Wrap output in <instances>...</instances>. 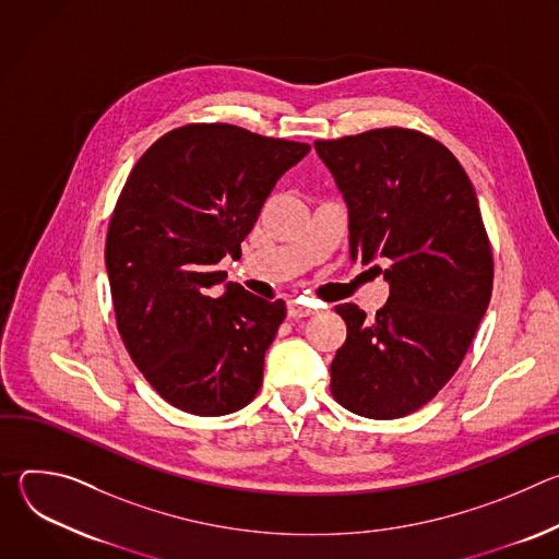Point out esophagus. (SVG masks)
Instances as JSON below:
<instances>
[{"instance_id": "1", "label": "esophagus", "mask_w": 559, "mask_h": 559, "mask_svg": "<svg viewBox=\"0 0 559 559\" xmlns=\"http://www.w3.org/2000/svg\"><path fill=\"white\" fill-rule=\"evenodd\" d=\"M313 309L307 307V305H300L298 300H289L287 302V316L289 318H305V316H311Z\"/></svg>"}]
</instances>
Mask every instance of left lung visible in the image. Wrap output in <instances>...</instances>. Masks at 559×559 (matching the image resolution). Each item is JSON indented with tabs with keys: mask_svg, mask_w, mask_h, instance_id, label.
Returning a JSON list of instances; mask_svg holds the SVG:
<instances>
[{
	"mask_svg": "<svg viewBox=\"0 0 559 559\" xmlns=\"http://www.w3.org/2000/svg\"><path fill=\"white\" fill-rule=\"evenodd\" d=\"M349 205V259L384 261L376 318L336 305L347 341L332 393L352 414L393 420L438 395L462 365L493 289V250L453 152L412 128L316 141Z\"/></svg>",
	"mask_w": 559,
	"mask_h": 559,
	"instance_id": "1",
	"label": "left lung"
}]
</instances>
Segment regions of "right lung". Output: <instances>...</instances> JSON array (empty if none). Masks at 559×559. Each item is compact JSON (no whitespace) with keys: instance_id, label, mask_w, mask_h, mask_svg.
I'll return each mask as SVG.
<instances>
[{"instance_id":"right-lung-1","label":"right lung","mask_w":559,"mask_h":559,"mask_svg":"<svg viewBox=\"0 0 559 559\" xmlns=\"http://www.w3.org/2000/svg\"><path fill=\"white\" fill-rule=\"evenodd\" d=\"M309 143L229 123H188L156 139L117 199L106 267L121 341L152 389L194 416L250 405L285 302L225 281L276 181Z\"/></svg>"}]
</instances>
